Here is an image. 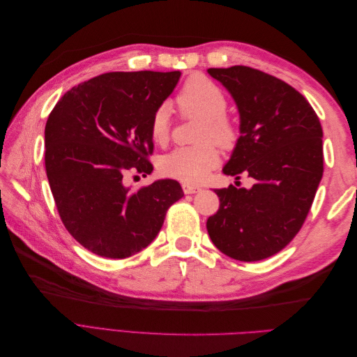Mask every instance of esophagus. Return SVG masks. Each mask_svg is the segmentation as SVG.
I'll use <instances>...</instances> for the list:
<instances>
[{
  "label": "esophagus",
  "mask_w": 357,
  "mask_h": 357,
  "mask_svg": "<svg viewBox=\"0 0 357 357\" xmlns=\"http://www.w3.org/2000/svg\"><path fill=\"white\" fill-rule=\"evenodd\" d=\"M199 190H201L199 186L189 185V183H183V192L188 193V195H190V193H197V192H199Z\"/></svg>",
  "instance_id": "esophagus-1"
}]
</instances>
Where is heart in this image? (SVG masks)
I'll list each match as a JSON object with an SVG mask.
<instances>
[{"mask_svg":"<svg viewBox=\"0 0 357 357\" xmlns=\"http://www.w3.org/2000/svg\"><path fill=\"white\" fill-rule=\"evenodd\" d=\"M174 104L183 119H201L195 137L197 146L180 147L160 159L162 174L185 183H198L218 165V144L223 150L232 149L240 138V129L226 114L228 100L218 84L201 74L190 75L181 86ZM150 138L159 146L169 139V113L159 107L150 119Z\"/></svg>","mask_w":357,"mask_h":357,"instance_id":"obj_1","label":"heart"}]
</instances>
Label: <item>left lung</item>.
I'll use <instances>...</instances> for the list:
<instances>
[{
  "mask_svg": "<svg viewBox=\"0 0 357 357\" xmlns=\"http://www.w3.org/2000/svg\"><path fill=\"white\" fill-rule=\"evenodd\" d=\"M238 105L241 135L223 172L255 178L252 189H215L213 244L235 261L278 253L304 225L323 176L321 125L304 95L271 74L244 66L210 68ZM240 186V185H236Z\"/></svg>",
  "mask_w": 357,
  "mask_h": 357,
  "instance_id": "left-lung-1",
  "label": "left lung"
}]
</instances>
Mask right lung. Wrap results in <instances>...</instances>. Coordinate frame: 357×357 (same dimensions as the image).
Instances as JSON below:
<instances>
[{
    "instance_id": "right-lung-1",
    "label": "right lung",
    "mask_w": 357,
    "mask_h": 357,
    "mask_svg": "<svg viewBox=\"0 0 357 357\" xmlns=\"http://www.w3.org/2000/svg\"><path fill=\"white\" fill-rule=\"evenodd\" d=\"M180 71H113L74 86L45 129V164L59 218L89 252L125 259L143 250L183 198L176 180L129 189L153 169L150 119L176 88Z\"/></svg>"
}]
</instances>
